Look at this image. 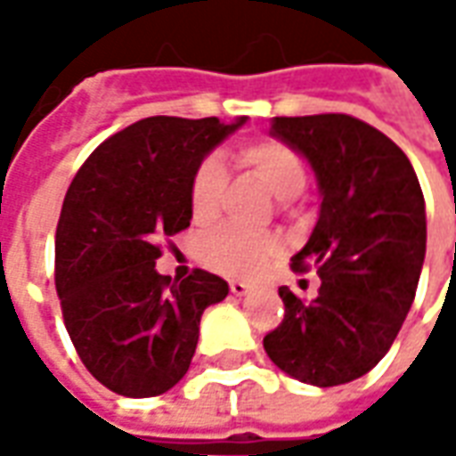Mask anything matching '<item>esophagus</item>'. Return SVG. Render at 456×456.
I'll return each mask as SVG.
<instances>
[{
	"label": "esophagus",
	"mask_w": 456,
	"mask_h": 456,
	"mask_svg": "<svg viewBox=\"0 0 456 456\" xmlns=\"http://www.w3.org/2000/svg\"><path fill=\"white\" fill-rule=\"evenodd\" d=\"M229 290H232V296L241 297L247 296L248 290H251V286H248V283H241V281H232V283H229Z\"/></svg>",
	"instance_id": "34e87169"
}]
</instances>
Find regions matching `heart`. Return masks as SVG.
<instances>
[{
	"label": "heart",
	"instance_id": "heart-1",
	"mask_svg": "<svg viewBox=\"0 0 456 456\" xmlns=\"http://www.w3.org/2000/svg\"><path fill=\"white\" fill-rule=\"evenodd\" d=\"M239 168L264 183L271 195L290 200L305 188V166L283 141L258 139L241 143L234 153ZM227 175L217 159H205L190 180V215L198 224L217 219L224 198ZM281 241L273 234L244 232L237 227H219L205 237L200 256L205 266L229 278H254L278 254Z\"/></svg>",
	"mask_w": 456,
	"mask_h": 456
}]
</instances>
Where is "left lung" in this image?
<instances>
[{
	"instance_id": "1",
	"label": "left lung",
	"mask_w": 456,
	"mask_h": 456,
	"mask_svg": "<svg viewBox=\"0 0 456 456\" xmlns=\"http://www.w3.org/2000/svg\"><path fill=\"white\" fill-rule=\"evenodd\" d=\"M271 136L307 159L320 215L293 271L317 268L303 300L278 288L283 322L264 337L268 359L297 381L330 388L369 373L411 310L425 261V198L411 160L349 114L276 117Z\"/></svg>"
}]
</instances>
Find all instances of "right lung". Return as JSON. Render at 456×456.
Returning <instances> with one entry per match:
<instances>
[{"instance_id": "add662e5", "label": "right lung", "mask_w": 456, "mask_h": 456, "mask_svg": "<svg viewBox=\"0 0 456 456\" xmlns=\"http://www.w3.org/2000/svg\"><path fill=\"white\" fill-rule=\"evenodd\" d=\"M149 117L100 143L65 192L55 229V290L87 371L110 391L151 398L188 373L205 307L224 278L195 268L173 283L156 271L160 241L190 227V180L241 126Z\"/></svg>"}]
</instances>
